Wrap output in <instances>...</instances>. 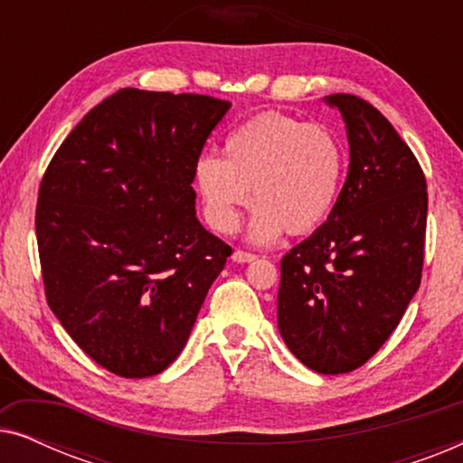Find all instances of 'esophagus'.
<instances>
[{"label": "esophagus", "mask_w": 463, "mask_h": 463, "mask_svg": "<svg viewBox=\"0 0 463 463\" xmlns=\"http://www.w3.org/2000/svg\"><path fill=\"white\" fill-rule=\"evenodd\" d=\"M232 259L236 263H250V261H255L257 259V255H252V252H246V250H233V255H232Z\"/></svg>", "instance_id": "esophagus-1"}]
</instances>
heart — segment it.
<instances>
[{
  "mask_svg": "<svg viewBox=\"0 0 463 463\" xmlns=\"http://www.w3.org/2000/svg\"><path fill=\"white\" fill-rule=\"evenodd\" d=\"M345 173L339 137L320 124L265 111L246 119L225 138V157L204 154L194 168L208 223L232 233L250 204V238L271 242L287 230L293 236L325 223L337 202Z\"/></svg>",
  "mask_w": 463,
  "mask_h": 463,
  "instance_id": "1",
  "label": "heart"
}]
</instances>
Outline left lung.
Wrapping results in <instances>:
<instances>
[{
    "label": "left lung",
    "mask_w": 463,
    "mask_h": 463,
    "mask_svg": "<svg viewBox=\"0 0 463 463\" xmlns=\"http://www.w3.org/2000/svg\"><path fill=\"white\" fill-rule=\"evenodd\" d=\"M326 103L345 119L350 170L326 223L282 257L278 328L303 364L339 375L388 341L420 288L428 189L375 107L354 94Z\"/></svg>",
    "instance_id": "1"
}]
</instances>
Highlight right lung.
<instances>
[{
	"instance_id": "obj_1",
	"label": "right lung",
	"mask_w": 463,
	"mask_h": 463,
	"mask_svg": "<svg viewBox=\"0 0 463 463\" xmlns=\"http://www.w3.org/2000/svg\"><path fill=\"white\" fill-rule=\"evenodd\" d=\"M122 88L69 132L35 208L43 290L94 363L126 379L173 364L232 249L195 219L194 168L230 109Z\"/></svg>"
}]
</instances>
